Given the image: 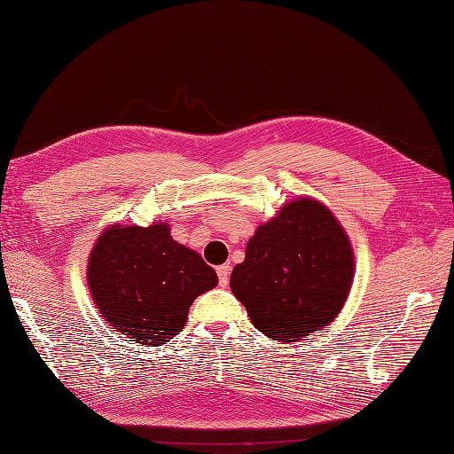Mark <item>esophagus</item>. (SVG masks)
Masks as SVG:
<instances>
[{
  "instance_id": "1",
  "label": "esophagus",
  "mask_w": 454,
  "mask_h": 454,
  "mask_svg": "<svg viewBox=\"0 0 454 454\" xmlns=\"http://www.w3.org/2000/svg\"><path fill=\"white\" fill-rule=\"evenodd\" d=\"M229 277H231V265L225 263V265H219L217 267V278H219V286H227L229 282Z\"/></svg>"
}]
</instances>
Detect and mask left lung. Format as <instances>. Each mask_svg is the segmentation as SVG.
Returning <instances> with one entry per match:
<instances>
[{"label":"left lung","mask_w":454,"mask_h":454,"mask_svg":"<svg viewBox=\"0 0 454 454\" xmlns=\"http://www.w3.org/2000/svg\"><path fill=\"white\" fill-rule=\"evenodd\" d=\"M354 277L348 237L324 204L299 199L261 225L231 290L272 340L295 342L333 322Z\"/></svg>","instance_id":"1"}]
</instances>
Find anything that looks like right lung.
Instances as JSON below:
<instances>
[{"instance_id":"1","label":"right lung","mask_w":454,"mask_h":454,"mask_svg":"<svg viewBox=\"0 0 454 454\" xmlns=\"http://www.w3.org/2000/svg\"><path fill=\"white\" fill-rule=\"evenodd\" d=\"M87 278L104 320L153 347L180 333L193 301L217 286L215 270L164 223L109 227L92 248Z\"/></svg>"}]
</instances>
